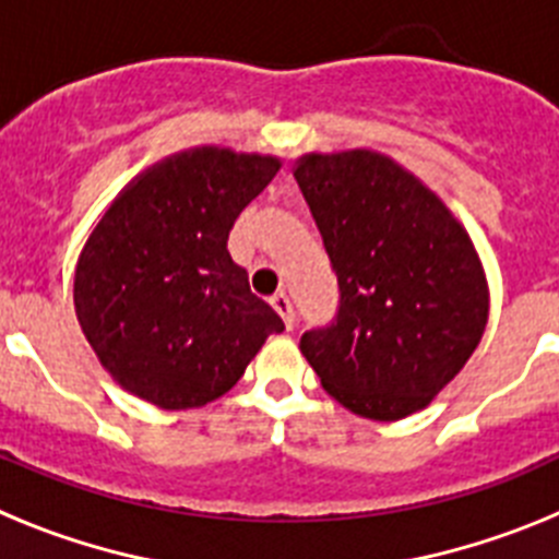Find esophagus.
<instances>
[{
    "label": "esophagus",
    "instance_id": "34e87169",
    "mask_svg": "<svg viewBox=\"0 0 559 559\" xmlns=\"http://www.w3.org/2000/svg\"><path fill=\"white\" fill-rule=\"evenodd\" d=\"M271 305H274L276 313L283 316L285 328L294 330V328H296V313H294V302H290V296H288V294H283V290H280V294L271 296Z\"/></svg>",
    "mask_w": 559,
    "mask_h": 559
}]
</instances>
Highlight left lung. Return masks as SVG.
Segmentation results:
<instances>
[{"instance_id":"obj_1","label":"left lung","mask_w":559,"mask_h":559,"mask_svg":"<svg viewBox=\"0 0 559 559\" xmlns=\"http://www.w3.org/2000/svg\"><path fill=\"white\" fill-rule=\"evenodd\" d=\"M338 276L333 324L299 349L324 392L392 423L467 364L490 316L471 235L437 192L374 151L305 153L294 170Z\"/></svg>"}]
</instances>
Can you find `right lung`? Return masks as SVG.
<instances>
[{"label":"right lung","instance_id":"right-lung-1","mask_svg":"<svg viewBox=\"0 0 559 559\" xmlns=\"http://www.w3.org/2000/svg\"><path fill=\"white\" fill-rule=\"evenodd\" d=\"M283 162L190 147L140 173L111 201L75 265V313L126 392L167 412L235 386L285 324L251 294L226 240Z\"/></svg>","mask_w":559,"mask_h":559}]
</instances>
